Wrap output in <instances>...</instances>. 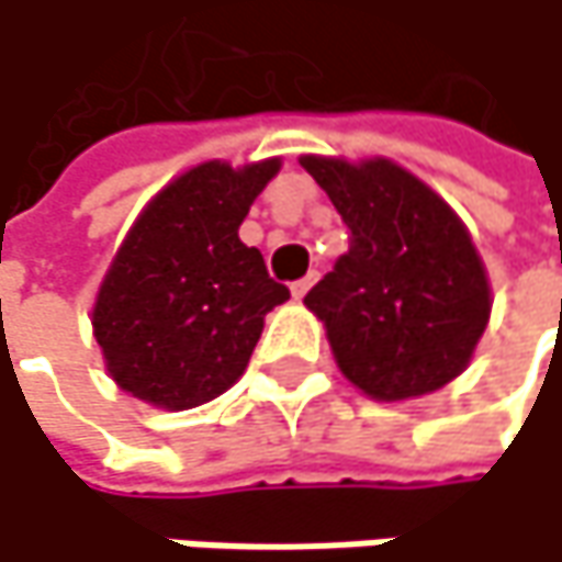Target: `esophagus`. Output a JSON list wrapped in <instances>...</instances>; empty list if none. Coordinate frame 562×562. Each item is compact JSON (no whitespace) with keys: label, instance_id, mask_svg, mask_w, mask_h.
<instances>
[{"label":"esophagus","instance_id":"34e87169","mask_svg":"<svg viewBox=\"0 0 562 562\" xmlns=\"http://www.w3.org/2000/svg\"><path fill=\"white\" fill-rule=\"evenodd\" d=\"M313 283H316V272H310V276L296 279V283H293L290 290H293V296H296V300H303V296H306V293L313 290Z\"/></svg>","mask_w":562,"mask_h":562}]
</instances>
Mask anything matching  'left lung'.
Instances as JSON below:
<instances>
[{
	"label": "left lung",
	"mask_w": 562,
	"mask_h": 562,
	"mask_svg": "<svg viewBox=\"0 0 562 562\" xmlns=\"http://www.w3.org/2000/svg\"><path fill=\"white\" fill-rule=\"evenodd\" d=\"M349 226V252L310 290L339 372L375 402L458 379L491 319L484 259L461 216L389 157L303 154Z\"/></svg>",
	"instance_id": "obj_1"
}]
</instances>
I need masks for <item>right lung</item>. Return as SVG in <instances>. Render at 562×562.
<instances>
[{
    "instance_id": "add662e5",
    "label": "right lung",
    "mask_w": 562,
    "mask_h": 562,
    "mask_svg": "<svg viewBox=\"0 0 562 562\" xmlns=\"http://www.w3.org/2000/svg\"><path fill=\"white\" fill-rule=\"evenodd\" d=\"M279 157L206 160L137 213L91 310L94 339L121 392L167 412L223 395L249 366L262 319L290 290L239 239Z\"/></svg>"
}]
</instances>
